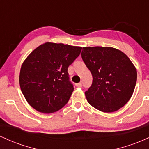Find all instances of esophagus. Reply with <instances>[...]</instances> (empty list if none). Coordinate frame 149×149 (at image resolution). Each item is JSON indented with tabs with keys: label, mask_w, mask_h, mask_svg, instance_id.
Masks as SVG:
<instances>
[{
	"label": "esophagus",
	"mask_w": 149,
	"mask_h": 149,
	"mask_svg": "<svg viewBox=\"0 0 149 149\" xmlns=\"http://www.w3.org/2000/svg\"><path fill=\"white\" fill-rule=\"evenodd\" d=\"M75 86H76L77 87H81V86H82V84H81V82L77 83V84H75Z\"/></svg>",
	"instance_id": "obj_1"
}]
</instances>
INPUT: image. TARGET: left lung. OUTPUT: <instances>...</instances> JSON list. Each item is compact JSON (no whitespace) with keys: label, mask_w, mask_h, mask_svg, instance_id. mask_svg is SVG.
Here are the masks:
<instances>
[{"label":"left lung","mask_w":149,"mask_h":149,"mask_svg":"<svg viewBox=\"0 0 149 149\" xmlns=\"http://www.w3.org/2000/svg\"><path fill=\"white\" fill-rule=\"evenodd\" d=\"M81 58L93 77L85 95L91 106L112 113L127 103L136 86L137 73L124 53L111 47H85Z\"/></svg>","instance_id":"left-lung-1"}]
</instances>
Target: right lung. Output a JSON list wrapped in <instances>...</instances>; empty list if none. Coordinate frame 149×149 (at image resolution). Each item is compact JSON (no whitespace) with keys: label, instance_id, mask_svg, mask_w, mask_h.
<instances>
[{"label":"right lung","instance_id":"right-lung-1","mask_svg":"<svg viewBox=\"0 0 149 149\" xmlns=\"http://www.w3.org/2000/svg\"><path fill=\"white\" fill-rule=\"evenodd\" d=\"M81 51L79 46L47 42L30 53L19 74L22 92L30 106L44 113L65 106L74 90L68 67Z\"/></svg>","mask_w":149,"mask_h":149}]
</instances>
